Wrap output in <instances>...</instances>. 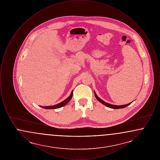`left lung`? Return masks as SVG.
<instances>
[{
  "mask_svg": "<svg viewBox=\"0 0 160 160\" xmlns=\"http://www.w3.org/2000/svg\"><path fill=\"white\" fill-rule=\"evenodd\" d=\"M94 95H95V98H97V99L101 103H102V104H104V106H106L108 107H109V108H113V109H119V108H125V107H126L128 106H129V104H131V103H132V102H130V103H128V104H125V105H121V106H116V105H113V104H109V103H108V102H105V101H104L103 100H102V99H101L100 98H99L98 96H97V95L96 94V92L94 91Z\"/></svg>",
  "mask_w": 160,
  "mask_h": 160,
  "instance_id": "obj_1",
  "label": "left lung"
}]
</instances>
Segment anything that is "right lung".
Returning a JSON list of instances; mask_svg holds the SVG:
<instances>
[{"mask_svg":"<svg viewBox=\"0 0 160 160\" xmlns=\"http://www.w3.org/2000/svg\"><path fill=\"white\" fill-rule=\"evenodd\" d=\"M73 91H71V93L70 94V95L67 98L63 100V101H62L59 104H57L56 105H53V106H40L43 108H45V109H56V108H61L62 107L64 106H65L69 101L71 100V99L72 98V95H73Z\"/></svg>","mask_w":160,"mask_h":160,"instance_id":"obj_1","label":"right lung"}]
</instances>
